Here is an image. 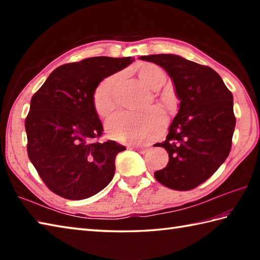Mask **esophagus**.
<instances>
[{
  "label": "esophagus",
  "instance_id": "34e87169",
  "mask_svg": "<svg viewBox=\"0 0 260 260\" xmlns=\"http://www.w3.org/2000/svg\"><path fill=\"white\" fill-rule=\"evenodd\" d=\"M133 148L135 151H137V152H140V153H146L147 152V150L148 148L147 147H145V146H133Z\"/></svg>",
  "mask_w": 260,
  "mask_h": 260
}]
</instances>
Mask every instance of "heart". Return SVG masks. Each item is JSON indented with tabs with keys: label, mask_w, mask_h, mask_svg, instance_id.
Returning <instances> with one entry per match:
<instances>
[{
	"label": "heart",
	"mask_w": 260,
	"mask_h": 260,
	"mask_svg": "<svg viewBox=\"0 0 260 260\" xmlns=\"http://www.w3.org/2000/svg\"><path fill=\"white\" fill-rule=\"evenodd\" d=\"M141 81L151 89H158L165 81L162 68L153 63L142 64L139 68ZM116 77L104 79L93 92V108L101 117H108L115 108L114 86ZM167 125V116L158 107H151L144 112L119 113L107 123V133L112 139L119 142L143 144L155 139Z\"/></svg>",
	"instance_id": "1"
}]
</instances>
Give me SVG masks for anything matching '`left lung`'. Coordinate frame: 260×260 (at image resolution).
<instances>
[{"label":"left lung","instance_id":"obj_1","mask_svg":"<svg viewBox=\"0 0 260 260\" xmlns=\"http://www.w3.org/2000/svg\"><path fill=\"white\" fill-rule=\"evenodd\" d=\"M140 59L167 71L180 101L167 140L154 145L169 153L167 168L156 171L154 176L170 189H194L229 155L236 126L233 93L221 77L207 66L176 54H150Z\"/></svg>","mask_w":260,"mask_h":260}]
</instances>
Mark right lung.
Segmentation results:
<instances>
[{
	"mask_svg": "<svg viewBox=\"0 0 260 260\" xmlns=\"http://www.w3.org/2000/svg\"><path fill=\"white\" fill-rule=\"evenodd\" d=\"M133 58L92 57L60 66L31 98L25 118L27 155L46 185L69 200H82L106 187L115 158L126 147L95 142L103 124L92 97L104 78Z\"/></svg>",
	"mask_w": 260,
	"mask_h": 260,
	"instance_id": "obj_1",
	"label": "right lung"
}]
</instances>
